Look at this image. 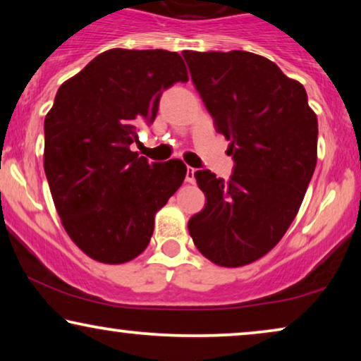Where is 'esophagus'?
<instances>
[{
	"mask_svg": "<svg viewBox=\"0 0 361 361\" xmlns=\"http://www.w3.org/2000/svg\"><path fill=\"white\" fill-rule=\"evenodd\" d=\"M185 180L189 182V184H194V182H195V169H194V167H187Z\"/></svg>",
	"mask_w": 361,
	"mask_h": 361,
	"instance_id": "34e87169",
	"label": "esophagus"
}]
</instances>
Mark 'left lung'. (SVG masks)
Returning a JSON list of instances; mask_svg holds the SVG:
<instances>
[{"mask_svg":"<svg viewBox=\"0 0 361 361\" xmlns=\"http://www.w3.org/2000/svg\"><path fill=\"white\" fill-rule=\"evenodd\" d=\"M192 82L230 141V180L197 171L204 210L189 220L197 250L212 263L238 268L283 238L317 164V116L305 88L253 52L184 51Z\"/></svg>","mask_w":361,"mask_h":361,"instance_id":"left-lung-1","label":"left lung"}]
</instances>
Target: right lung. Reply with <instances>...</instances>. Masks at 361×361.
Returning a JSON list of instances; mask_svg holds the SVG:
<instances>
[{"label": "right lung", "mask_w": 361, "mask_h": 361, "mask_svg": "<svg viewBox=\"0 0 361 361\" xmlns=\"http://www.w3.org/2000/svg\"><path fill=\"white\" fill-rule=\"evenodd\" d=\"M187 80L177 52L110 49L59 88L44 121V171L63 228L90 258L141 255L156 212L184 182L182 161L149 162L130 146L162 92Z\"/></svg>", "instance_id": "1"}]
</instances>
